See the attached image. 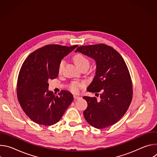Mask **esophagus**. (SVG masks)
Wrapping results in <instances>:
<instances>
[{"label":"esophagus","mask_w":157,"mask_h":157,"mask_svg":"<svg viewBox=\"0 0 157 157\" xmlns=\"http://www.w3.org/2000/svg\"><path fill=\"white\" fill-rule=\"evenodd\" d=\"M81 97H79V96H77V95H74V99H80Z\"/></svg>","instance_id":"obj_1"}]
</instances>
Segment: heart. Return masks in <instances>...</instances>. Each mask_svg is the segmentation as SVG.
<instances>
[{
	"mask_svg": "<svg viewBox=\"0 0 157 157\" xmlns=\"http://www.w3.org/2000/svg\"><path fill=\"white\" fill-rule=\"evenodd\" d=\"M73 59H74L75 64L79 67V68H81V67L86 66V65L89 66V61L88 58L81 53H78V54L75 55L73 58ZM64 63H65V62L63 59H62L59 62V65H58V72L60 73L62 71V69L64 65ZM82 84H83L82 82L74 81L70 84V89L73 92L77 93L79 90V89L82 86Z\"/></svg>",
	"mask_w": 157,
	"mask_h": 157,
	"instance_id": "1",
	"label": "heart"
}]
</instances>
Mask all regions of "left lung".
<instances>
[{
  "mask_svg": "<svg viewBox=\"0 0 157 157\" xmlns=\"http://www.w3.org/2000/svg\"><path fill=\"white\" fill-rule=\"evenodd\" d=\"M78 52L96 61V75L87 90L101 92L99 101L95 97H83L87 102L84 118L96 128L113 125L125 114L132 99V80L125 62L115 49L102 43L81 46Z\"/></svg>",
  "mask_w": 157,
  "mask_h": 157,
  "instance_id": "1",
  "label": "left lung"
}]
</instances>
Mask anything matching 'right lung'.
<instances>
[{"mask_svg": "<svg viewBox=\"0 0 157 157\" xmlns=\"http://www.w3.org/2000/svg\"><path fill=\"white\" fill-rule=\"evenodd\" d=\"M60 44H48L32 53L20 68L17 94L20 105L34 122L52 125L62 117L73 101L69 91L62 90L59 96L48 90V80L58 77L61 59L75 49Z\"/></svg>", "mask_w": 157, "mask_h": 157, "instance_id": "1", "label": "right lung"}]
</instances>
